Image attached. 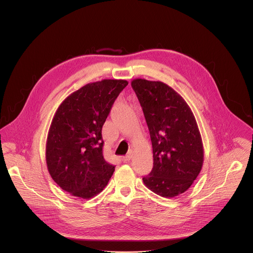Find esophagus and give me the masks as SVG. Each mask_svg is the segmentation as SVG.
Wrapping results in <instances>:
<instances>
[{"label": "esophagus", "mask_w": 253, "mask_h": 253, "mask_svg": "<svg viewBox=\"0 0 253 253\" xmlns=\"http://www.w3.org/2000/svg\"><path fill=\"white\" fill-rule=\"evenodd\" d=\"M132 157H133V151H132V150H129V151L127 152V154L126 155V157H124V158H123V160L126 162V161L131 160V159H132Z\"/></svg>", "instance_id": "esophagus-1"}]
</instances>
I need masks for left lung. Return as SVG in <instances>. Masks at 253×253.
Returning <instances> with one entry per match:
<instances>
[{
  "mask_svg": "<svg viewBox=\"0 0 253 253\" xmlns=\"http://www.w3.org/2000/svg\"><path fill=\"white\" fill-rule=\"evenodd\" d=\"M150 131L154 167L145 186L164 198L187 191L200 174L204 145L197 121L187 102L160 81L131 82Z\"/></svg>",
  "mask_w": 253,
  "mask_h": 253,
  "instance_id": "obj_1",
  "label": "left lung"
}]
</instances>
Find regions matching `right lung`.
Instances as JSON below:
<instances>
[{
    "label": "right lung",
    "mask_w": 253,
    "mask_h": 253,
    "mask_svg": "<svg viewBox=\"0 0 253 253\" xmlns=\"http://www.w3.org/2000/svg\"><path fill=\"white\" fill-rule=\"evenodd\" d=\"M126 80L86 84L67 96L51 121L45 162L49 175L65 192L89 200L108 184L115 166L103 157L101 129Z\"/></svg>",
    "instance_id": "add662e5"
}]
</instances>
